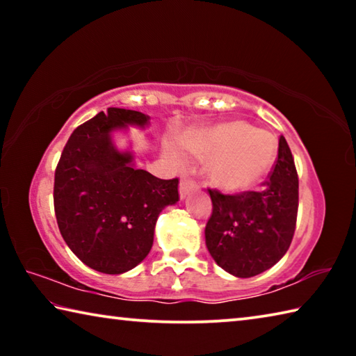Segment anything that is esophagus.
<instances>
[{"label":"esophagus","instance_id":"34e87169","mask_svg":"<svg viewBox=\"0 0 356 356\" xmlns=\"http://www.w3.org/2000/svg\"><path fill=\"white\" fill-rule=\"evenodd\" d=\"M197 184L195 179L190 177H182L180 179V185H179V191H180V197H185L186 195H190V191L196 190Z\"/></svg>","mask_w":356,"mask_h":356}]
</instances>
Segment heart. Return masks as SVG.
<instances>
[{"label": "heart", "mask_w": 356, "mask_h": 356, "mask_svg": "<svg viewBox=\"0 0 356 356\" xmlns=\"http://www.w3.org/2000/svg\"><path fill=\"white\" fill-rule=\"evenodd\" d=\"M180 144L186 152L210 156L209 179L225 191H243L261 182L273 168L278 150L272 135L242 120L190 130ZM171 159L176 163L184 161L176 150H171Z\"/></svg>", "instance_id": "obj_1"}]
</instances>
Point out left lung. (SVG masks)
<instances>
[{"label":"left lung","mask_w":356,"mask_h":356,"mask_svg":"<svg viewBox=\"0 0 356 356\" xmlns=\"http://www.w3.org/2000/svg\"><path fill=\"white\" fill-rule=\"evenodd\" d=\"M262 191L225 195L209 188L212 215L206 243L215 262L234 276L251 278L286 254L298 213V174L291 147L280 136L278 156Z\"/></svg>","instance_id":"1"}]
</instances>
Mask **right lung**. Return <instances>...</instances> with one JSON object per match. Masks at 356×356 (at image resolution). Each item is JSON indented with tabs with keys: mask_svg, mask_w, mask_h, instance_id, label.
<instances>
[{
	"mask_svg": "<svg viewBox=\"0 0 356 356\" xmlns=\"http://www.w3.org/2000/svg\"><path fill=\"white\" fill-rule=\"evenodd\" d=\"M140 111L108 108L74 130L55 171L53 202L61 236L83 264L119 275L149 254L161 210L179 201V179L163 180L131 166L110 131L146 125Z\"/></svg>",
	"mask_w": 356,
	"mask_h": 356,
	"instance_id": "add662e5",
	"label": "right lung"
}]
</instances>
